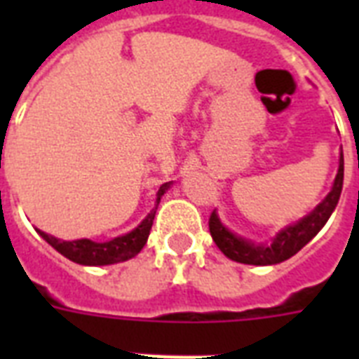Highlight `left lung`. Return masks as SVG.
<instances>
[{
  "instance_id": "obj_1",
  "label": "left lung",
  "mask_w": 359,
  "mask_h": 359,
  "mask_svg": "<svg viewBox=\"0 0 359 359\" xmlns=\"http://www.w3.org/2000/svg\"><path fill=\"white\" fill-rule=\"evenodd\" d=\"M343 175H345V160H343V152H341L339 169L335 175L332 191L324 197L323 203H318L313 212L307 214L306 218H302L294 225H289V227L279 231L276 238L272 240V244H255L251 240L236 236L219 222L216 212L210 214V219H208L212 240L225 257H229L231 261L242 262V264L268 266V264H278V262L287 261L292 255H296L328 222V218L337 207V203H339L341 190H343Z\"/></svg>"
}]
</instances>
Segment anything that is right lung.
I'll list each match as a JSON object with an SVG mask.
<instances>
[{"mask_svg": "<svg viewBox=\"0 0 359 359\" xmlns=\"http://www.w3.org/2000/svg\"><path fill=\"white\" fill-rule=\"evenodd\" d=\"M169 186H171V182H165V184L160 186V190L156 194V207L152 208L151 214L134 231H130V233H126L123 236H117V238L108 240V242H93L89 238L59 240L52 235H46L41 229H36V233L46 240L53 250H57L61 255H65L70 261L78 262V264H86V266H106V264L128 261V259L137 255L143 250V245L147 244L152 222H154V214H156L158 203H160L163 194L169 190Z\"/></svg>", "mask_w": 359, "mask_h": 359, "instance_id": "right-lung-1", "label": "right lung"}]
</instances>
